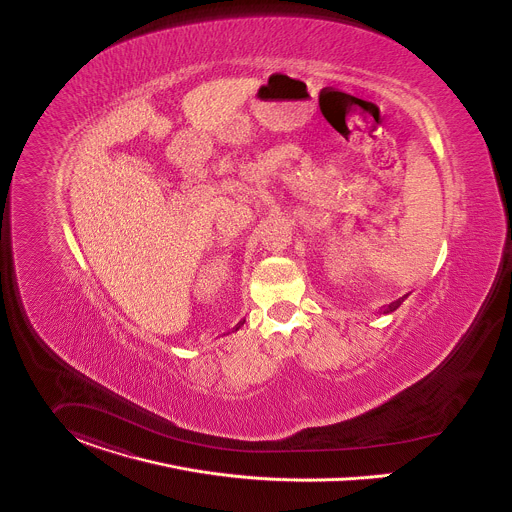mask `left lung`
<instances>
[{
  "instance_id": "obj_1",
  "label": "left lung",
  "mask_w": 512,
  "mask_h": 512,
  "mask_svg": "<svg viewBox=\"0 0 512 512\" xmlns=\"http://www.w3.org/2000/svg\"><path fill=\"white\" fill-rule=\"evenodd\" d=\"M404 299H406V297H402V299H398V301H394V303H390V305H388V307L382 308V310H380V312H382V314H390V312H394V310H396V308L400 307V305H402V303H404Z\"/></svg>"
}]
</instances>
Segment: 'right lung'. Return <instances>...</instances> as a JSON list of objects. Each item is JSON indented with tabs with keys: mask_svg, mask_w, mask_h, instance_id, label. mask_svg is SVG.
I'll use <instances>...</instances> for the list:
<instances>
[{
	"mask_svg": "<svg viewBox=\"0 0 512 512\" xmlns=\"http://www.w3.org/2000/svg\"><path fill=\"white\" fill-rule=\"evenodd\" d=\"M244 322H246V320H240L239 324H237V328H235V330H239L240 326H242V324H244Z\"/></svg>",
	"mask_w": 512,
	"mask_h": 512,
	"instance_id": "obj_1",
	"label": "right lung"
}]
</instances>
